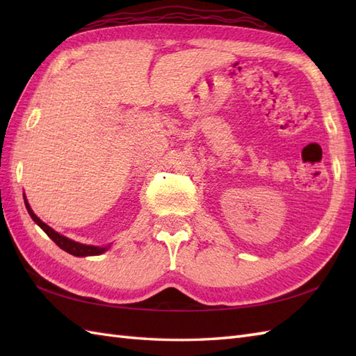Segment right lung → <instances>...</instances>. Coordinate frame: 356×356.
<instances>
[{
  "mask_svg": "<svg viewBox=\"0 0 356 356\" xmlns=\"http://www.w3.org/2000/svg\"><path fill=\"white\" fill-rule=\"evenodd\" d=\"M24 203H26V208H27V211H29L30 217L33 218V222H35L38 226H40V228H41L45 234H47V236H49L53 241H55V243H56L59 248L64 249L65 252H69V254H72V255H74V257H87V255H99V254L105 252V251H107V249H108V246L99 248V246H92V245H82V243H78V241H73V240H70V238H67V237L61 236V234L56 232L55 229H51L49 225H45L40 217H36V214L33 213L32 208H30L27 199H24Z\"/></svg>",
  "mask_w": 356,
  "mask_h": 356,
  "instance_id": "obj_1",
  "label": "right lung"
}]
</instances>
